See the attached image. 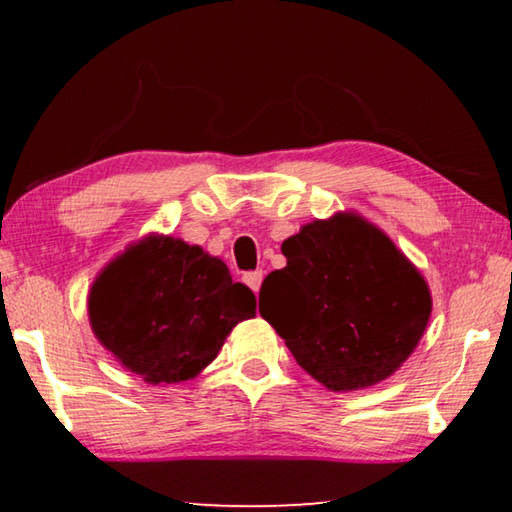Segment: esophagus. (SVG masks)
<instances>
[{
	"label": "esophagus",
	"mask_w": 512,
	"mask_h": 512,
	"mask_svg": "<svg viewBox=\"0 0 512 512\" xmlns=\"http://www.w3.org/2000/svg\"><path fill=\"white\" fill-rule=\"evenodd\" d=\"M262 277H264V275H262V271H255V273H248V275L244 277V282L248 284L250 289H253V291L257 293V291H259V287H262Z\"/></svg>",
	"instance_id": "34e87169"
}]
</instances>
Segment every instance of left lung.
I'll use <instances>...</instances> for the list:
<instances>
[{
	"label": "left lung",
	"instance_id": "1",
	"mask_svg": "<svg viewBox=\"0 0 512 512\" xmlns=\"http://www.w3.org/2000/svg\"><path fill=\"white\" fill-rule=\"evenodd\" d=\"M259 314L298 366L334 393L363 391L400 370L431 316V291L393 239L357 212L305 223L282 244Z\"/></svg>",
	"mask_w": 512,
	"mask_h": 512
}]
</instances>
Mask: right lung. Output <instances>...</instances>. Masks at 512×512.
<instances>
[{
  "instance_id": "add662e5",
  "label": "right lung",
  "mask_w": 512,
  "mask_h": 512,
  "mask_svg": "<svg viewBox=\"0 0 512 512\" xmlns=\"http://www.w3.org/2000/svg\"><path fill=\"white\" fill-rule=\"evenodd\" d=\"M255 309V293L219 257L153 232L110 259L88 293L97 341L153 386L201 375Z\"/></svg>"
}]
</instances>
